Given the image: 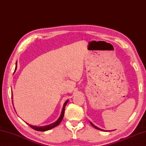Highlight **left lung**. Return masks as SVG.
I'll return each mask as SVG.
<instances>
[{"label": "left lung", "mask_w": 146, "mask_h": 146, "mask_svg": "<svg viewBox=\"0 0 146 146\" xmlns=\"http://www.w3.org/2000/svg\"><path fill=\"white\" fill-rule=\"evenodd\" d=\"M90 123H91V125H92V126H93V127H94V128H96V129H99V130H102V131H103V129H100V128H98V127H96V126H95V125H94V124H92V123H91V122H90Z\"/></svg>", "instance_id": "1"}]
</instances>
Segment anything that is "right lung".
I'll list each match as a JSON object with an SVG mask.
<instances>
[{
	"mask_svg": "<svg viewBox=\"0 0 146 146\" xmlns=\"http://www.w3.org/2000/svg\"><path fill=\"white\" fill-rule=\"evenodd\" d=\"M17 65V62L16 63ZM17 66H16V68H15V70L16 69H17ZM12 96H13V94H12ZM68 102V100L66 101V102L64 103V105H63V108L62 109V112H61V114H60L59 118L57 119V120L55 122V123H52L51 124H49V125H46V126H33V125H31V124H29V126L31 127L34 129H35V130L37 131H45L47 130H49V129H51L52 128H55V126H57L59 125V124L60 123V122L62 121L63 117H64V110H65V107L66 105H67V103ZM13 103V102H12Z\"/></svg>",
	"mask_w": 146,
	"mask_h": 146,
	"instance_id": "add662e5",
	"label": "right lung"
}]
</instances>
